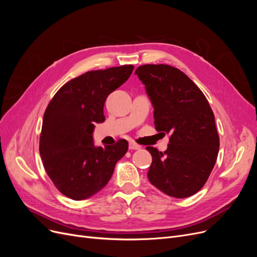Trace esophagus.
<instances>
[{"instance_id":"esophagus-1","label":"esophagus","mask_w":257,"mask_h":257,"mask_svg":"<svg viewBox=\"0 0 257 257\" xmlns=\"http://www.w3.org/2000/svg\"><path fill=\"white\" fill-rule=\"evenodd\" d=\"M128 148H130V150H138V149H141V146H138L135 143H130Z\"/></svg>"}]
</instances>
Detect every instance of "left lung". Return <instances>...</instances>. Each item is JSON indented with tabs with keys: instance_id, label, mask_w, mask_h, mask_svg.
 I'll use <instances>...</instances> for the list:
<instances>
[{
	"instance_id": "obj_1",
	"label": "left lung",
	"mask_w": 257,
	"mask_h": 257,
	"mask_svg": "<svg viewBox=\"0 0 257 257\" xmlns=\"http://www.w3.org/2000/svg\"><path fill=\"white\" fill-rule=\"evenodd\" d=\"M135 75L153 105L155 128L170 135L166 151L146 148L152 155L148 179L168 196H192L207 182L219 153L211 107L197 85L174 66L146 64Z\"/></svg>"
}]
</instances>
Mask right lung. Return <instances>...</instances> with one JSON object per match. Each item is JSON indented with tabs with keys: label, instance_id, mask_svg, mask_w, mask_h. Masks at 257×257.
<instances>
[{
	"label": "right lung",
	"instance_id": "obj_1",
	"mask_svg": "<svg viewBox=\"0 0 257 257\" xmlns=\"http://www.w3.org/2000/svg\"><path fill=\"white\" fill-rule=\"evenodd\" d=\"M133 65L90 71L66 82L46 108L40 137V153L54 186L68 198L94 195L110 180L114 166L127 152L128 144L95 147L93 131L105 121L107 96L125 82Z\"/></svg>",
	"mask_w": 257,
	"mask_h": 257
}]
</instances>
